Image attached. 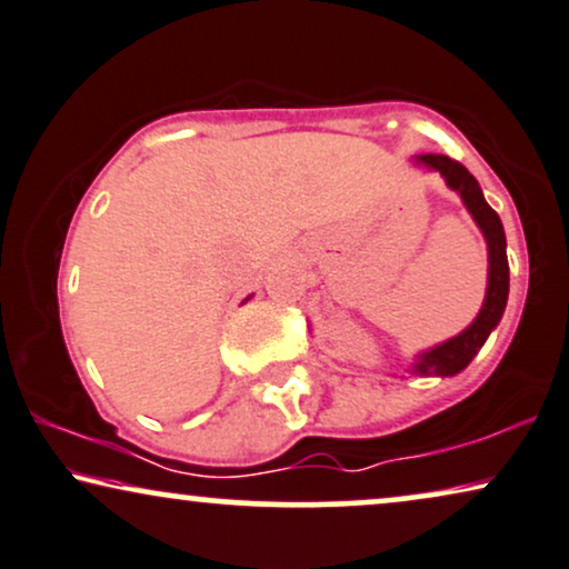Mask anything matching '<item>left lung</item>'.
Masks as SVG:
<instances>
[{"label": "left lung", "instance_id": "1", "mask_svg": "<svg viewBox=\"0 0 569 569\" xmlns=\"http://www.w3.org/2000/svg\"><path fill=\"white\" fill-rule=\"evenodd\" d=\"M417 168H426L433 172H441V178L451 191L459 193L465 210L472 214L476 226L480 228L486 239L488 249V283H486V299L476 320L467 326L462 333L446 338V341L436 343L420 355H415V362L409 365L412 376L422 378H451L457 372H462L467 365L472 362V357L478 355L480 347L486 343V338L491 336V330L499 326L501 315H505L507 297H509V262H507V236L505 226H501L499 214L491 210L480 183L476 181L470 170L465 164H459L446 154H417L415 157Z\"/></svg>", "mask_w": 569, "mask_h": 569}]
</instances>
